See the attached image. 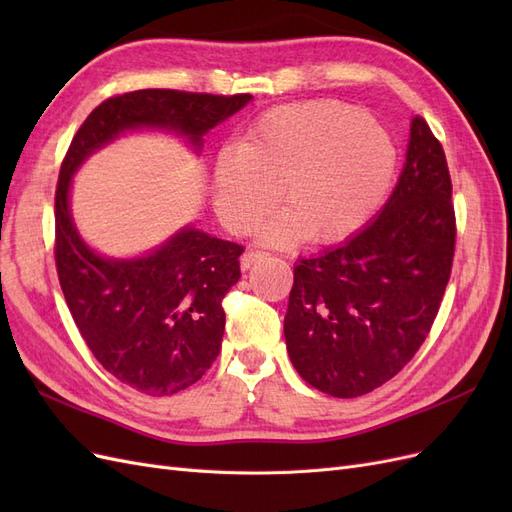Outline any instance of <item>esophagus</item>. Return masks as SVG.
<instances>
[{"mask_svg":"<svg viewBox=\"0 0 512 512\" xmlns=\"http://www.w3.org/2000/svg\"><path fill=\"white\" fill-rule=\"evenodd\" d=\"M262 256V252H258V250H247L243 256H241V269H250L256 260H260Z\"/></svg>","mask_w":512,"mask_h":512,"instance_id":"34e87169","label":"esophagus"}]
</instances>
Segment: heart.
<instances>
[{"instance_id":"heart-1","label":"heart","mask_w":512,"mask_h":512,"mask_svg":"<svg viewBox=\"0 0 512 512\" xmlns=\"http://www.w3.org/2000/svg\"><path fill=\"white\" fill-rule=\"evenodd\" d=\"M397 147L380 121L342 102L318 100L267 111L237 149L213 162L211 196L222 224L247 235L280 205L288 209L262 232L271 245L342 241L384 203Z\"/></svg>"}]
</instances>
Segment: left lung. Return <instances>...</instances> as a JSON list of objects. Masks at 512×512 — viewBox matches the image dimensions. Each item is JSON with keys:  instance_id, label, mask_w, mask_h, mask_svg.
<instances>
[{"instance_id": "left-lung-1", "label": "left lung", "mask_w": 512, "mask_h": 512, "mask_svg": "<svg viewBox=\"0 0 512 512\" xmlns=\"http://www.w3.org/2000/svg\"><path fill=\"white\" fill-rule=\"evenodd\" d=\"M453 183L440 141L414 117L406 166L378 218L294 267L290 361L314 389L361 397L389 382L438 316L455 256Z\"/></svg>"}]
</instances>
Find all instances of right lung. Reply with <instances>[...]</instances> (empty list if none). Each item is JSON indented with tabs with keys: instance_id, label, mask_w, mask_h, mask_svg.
<instances>
[{
	"instance_id": "add662e5",
	"label": "right lung",
	"mask_w": 512,
	"mask_h": 512,
	"mask_svg": "<svg viewBox=\"0 0 512 512\" xmlns=\"http://www.w3.org/2000/svg\"><path fill=\"white\" fill-rule=\"evenodd\" d=\"M252 100L177 89H138L89 113L61 162L55 192V265L70 314L98 363L119 382L164 397L205 376L222 348V301L241 277L243 245L183 228L162 247L132 260L89 250L70 218L74 170L121 132L158 128L190 138Z\"/></svg>"
}]
</instances>
